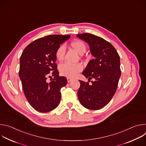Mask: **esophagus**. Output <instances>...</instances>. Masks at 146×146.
Listing matches in <instances>:
<instances>
[{"label": "esophagus", "instance_id": "esophagus-1", "mask_svg": "<svg viewBox=\"0 0 146 146\" xmlns=\"http://www.w3.org/2000/svg\"><path fill=\"white\" fill-rule=\"evenodd\" d=\"M72 78H69V77H68L67 78V81H68V82H70L71 81H72Z\"/></svg>", "mask_w": 146, "mask_h": 146}]
</instances>
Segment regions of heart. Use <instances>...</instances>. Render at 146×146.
<instances>
[{
  "label": "heart",
  "mask_w": 146,
  "mask_h": 146,
  "mask_svg": "<svg viewBox=\"0 0 146 146\" xmlns=\"http://www.w3.org/2000/svg\"><path fill=\"white\" fill-rule=\"evenodd\" d=\"M72 47L80 54H83L86 50V46L81 40H76L71 43ZM66 53V46L65 44L60 45L56 50L55 56L58 60H62L64 59ZM83 69L82 65L78 64L66 63L62 64L59 66L60 73L64 76L68 77H74L78 73Z\"/></svg>",
  "instance_id": "heart-1"
}]
</instances>
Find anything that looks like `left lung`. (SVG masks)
Here are the masks:
<instances>
[{
  "label": "left lung",
  "instance_id": "left-lung-1",
  "mask_svg": "<svg viewBox=\"0 0 146 146\" xmlns=\"http://www.w3.org/2000/svg\"><path fill=\"white\" fill-rule=\"evenodd\" d=\"M90 46L95 57L88 64L82 74L88 81L92 78V84L79 80L80 87L78 98L81 105L90 110H98L112 99L121 76L120 59L115 48L103 38L91 33L77 35Z\"/></svg>",
  "mask_w": 146,
  "mask_h": 146
}]
</instances>
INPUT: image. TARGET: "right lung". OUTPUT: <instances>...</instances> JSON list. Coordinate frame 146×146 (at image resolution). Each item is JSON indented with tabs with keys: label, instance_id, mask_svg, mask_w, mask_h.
<instances>
[{
	"label": "right lung",
	"instance_id": "add662e5",
	"mask_svg": "<svg viewBox=\"0 0 146 146\" xmlns=\"http://www.w3.org/2000/svg\"><path fill=\"white\" fill-rule=\"evenodd\" d=\"M70 37L52 35L39 38L28 45L21 56L19 76L23 91L31 106L39 112H49L60 102V89L67 79L59 76L55 52Z\"/></svg>",
	"mask_w": 146,
	"mask_h": 146
}]
</instances>
